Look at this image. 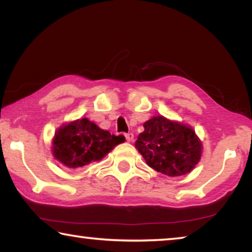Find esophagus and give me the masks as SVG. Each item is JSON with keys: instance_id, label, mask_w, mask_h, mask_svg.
I'll list each match as a JSON object with an SVG mask.
<instances>
[{"instance_id": "esophagus-1", "label": "esophagus", "mask_w": 252, "mask_h": 252, "mask_svg": "<svg viewBox=\"0 0 252 252\" xmlns=\"http://www.w3.org/2000/svg\"><path fill=\"white\" fill-rule=\"evenodd\" d=\"M126 139L127 142H132V141H133V139H134L133 133H126Z\"/></svg>"}]
</instances>
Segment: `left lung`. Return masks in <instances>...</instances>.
<instances>
[{
	"instance_id": "left-lung-1",
	"label": "left lung",
	"mask_w": 252,
	"mask_h": 252,
	"mask_svg": "<svg viewBox=\"0 0 252 252\" xmlns=\"http://www.w3.org/2000/svg\"><path fill=\"white\" fill-rule=\"evenodd\" d=\"M135 148L147 164L169 177L192 171L202 155V142L188 125L157 116L144 122Z\"/></svg>"
}]
</instances>
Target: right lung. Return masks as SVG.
<instances>
[{
	"label": "right lung",
	"mask_w": 252,
	"mask_h": 252,
	"mask_svg": "<svg viewBox=\"0 0 252 252\" xmlns=\"http://www.w3.org/2000/svg\"><path fill=\"white\" fill-rule=\"evenodd\" d=\"M125 141L123 135L111 134L88 118H82L59 127L52 140V155L60 163L76 169L102 160Z\"/></svg>",
	"instance_id": "add662e5"
}]
</instances>
